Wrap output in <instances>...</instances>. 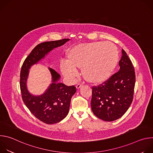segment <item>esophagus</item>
Wrapping results in <instances>:
<instances>
[{
  "instance_id": "34e87169",
  "label": "esophagus",
  "mask_w": 153,
  "mask_h": 153,
  "mask_svg": "<svg viewBox=\"0 0 153 153\" xmlns=\"http://www.w3.org/2000/svg\"><path fill=\"white\" fill-rule=\"evenodd\" d=\"M83 86V84L82 83H78L77 85H76V88L77 89H79L80 87H82Z\"/></svg>"
}]
</instances>
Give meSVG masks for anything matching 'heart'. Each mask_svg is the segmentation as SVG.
<instances>
[{
	"label": "heart",
	"mask_w": 153,
	"mask_h": 153,
	"mask_svg": "<svg viewBox=\"0 0 153 153\" xmlns=\"http://www.w3.org/2000/svg\"><path fill=\"white\" fill-rule=\"evenodd\" d=\"M67 57L69 64H61L62 73L73 78L76 73L75 70L81 69L84 79L94 84L110 78L118 62L117 49L110 42L79 43L68 50Z\"/></svg>",
	"instance_id": "1"
}]
</instances>
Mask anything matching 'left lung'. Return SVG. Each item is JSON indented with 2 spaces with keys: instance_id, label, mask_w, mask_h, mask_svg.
Masks as SVG:
<instances>
[{
  "instance_id": "1",
  "label": "left lung",
  "mask_w": 153,
  "mask_h": 153,
  "mask_svg": "<svg viewBox=\"0 0 153 153\" xmlns=\"http://www.w3.org/2000/svg\"><path fill=\"white\" fill-rule=\"evenodd\" d=\"M122 53L119 71L102 83L92 87V111L105 121H114L121 117L133 99L134 68L126 52L122 50Z\"/></svg>"
}]
</instances>
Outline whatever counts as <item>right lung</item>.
I'll use <instances>...</instances> for the list:
<instances>
[{
	"instance_id": "1",
	"label": "right lung",
	"mask_w": 153,
	"mask_h": 153,
	"mask_svg": "<svg viewBox=\"0 0 153 153\" xmlns=\"http://www.w3.org/2000/svg\"><path fill=\"white\" fill-rule=\"evenodd\" d=\"M69 39L45 42L38 44L24 60L20 74V88L22 98L30 112L39 120L47 124L57 123L68 113L72 96L76 92L74 85L67 86L57 82L60 75L50 68L53 83L40 96H33L27 90L26 81L28 70L53 48L62 46Z\"/></svg>"
}]
</instances>
